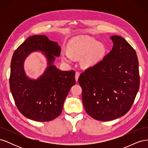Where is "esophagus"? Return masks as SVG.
<instances>
[{"label":"esophagus","instance_id":"obj_1","mask_svg":"<svg viewBox=\"0 0 148 148\" xmlns=\"http://www.w3.org/2000/svg\"><path fill=\"white\" fill-rule=\"evenodd\" d=\"M79 75H80V73L78 72V71H77V72L75 73V80H76V82H78V79Z\"/></svg>","mask_w":148,"mask_h":148}]
</instances>
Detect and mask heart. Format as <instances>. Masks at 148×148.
I'll return each instance as SVG.
<instances>
[{
  "mask_svg": "<svg viewBox=\"0 0 148 148\" xmlns=\"http://www.w3.org/2000/svg\"><path fill=\"white\" fill-rule=\"evenodd\" d=\"M107 52L106 44L88 36H77L71 39L67 45V51L60 53L62 60L71 64L73 57H81V64L84 67H91L99 64Z\"/></svg>",
  "mask_w": 148,
  "mask_h": 148,
  "instance_id": "obj_1",
  "label": "heart"
}]
</instances>
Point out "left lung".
Listing matches in <instances>:
<instances>
[{
    "label": "left lung",
    "mask_w": 148,
    "mask_h": 148,
    "mask_svg": "<svg viewBox=\"0 0 148 148\" xmlns=\"http://www.w3.org/2000/svg\"><path fill=\"white\" fill-rule=\"evenodd\" d=\"M114 46L99 64L79 75L84 109L91 117L110 121L126 114L140 88L136 53L120 36H112Z\"/></svg>",
    "instance_id": "obj_1"
}]
</instances>
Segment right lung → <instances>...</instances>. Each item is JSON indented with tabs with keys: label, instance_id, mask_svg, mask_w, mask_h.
Listing matches in <instances>:
<instances>
[{
	"label": "right lung",
	"instance_id": "right-lung-1",
	"mask_svg": "<svg viewBox=\"0 0 148 148\" xmlns=\"http://www.w3.org/2000/svg\"><path fill=\"white\" fill-rule=\"evenodd\" d=\"M61 48L45 35H34L16 49L10 65V88L18 109L26 118L49 122L59 116L70 88L75 84L73 70L62 71L53 62ZM42 51L48 66L37 79H30L24 69V60L31 53Z\"/></svg>",
	"mask_w": 148,
	"mask_h": 148
}]
</instances>
